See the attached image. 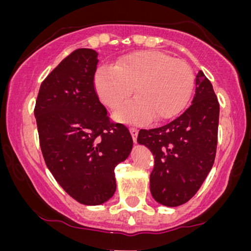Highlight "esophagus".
<instances>
[{
	"label": "esophagus",
	"instance_id": "1",
	"mask_svg": "<svg viewBox=\"0 0 251 251\" xmlns=\"http://www.w3.org/2000/svg\"><path fill=\"white\" fill-rule=\"evenodd\" d=\"M129 133L132 135V139H133L134 143H137V137H138V129L134 127L129 128Z\"/></svg>",
	"mask_w": 251,
	"mask_h": 251
}]
</instances>
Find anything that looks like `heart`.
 I'll return each mask as SVG.
<instances>
[{
    "label": "heart",
    "mask_w": 251,
    "mask_h": 251,
    "mask_svg": "<svg viewBox=\"0 0 251 251\" xmlns=\"http://www.w3.org/2000/svg\"><path fill=\"white\" fill-rule=\"evenodd\" d=\"M195 86L191 67L158 50L135 51L113 67L101 66L94 74L97 96L107 108H116L131 96L135 99L114 112L119 122H165L183 111Z\"/></svg>",
    "instance_id": "b5f03b06"
}]
</instances>
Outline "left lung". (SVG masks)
<instances>
[{"instance_id":"1","label":"left lung","mask_w":251,"mask_h":251,"mask_svg":"<svg viewBox=\"0 0 251 251\" xmlns=\"http://www.w3.org/2000/svg\"><path fill=\"white\" fill-rule=\"evenodd\" d=\"M220 103L201 71L190 107L171 123L140 129L137 142L154 155L150 190L155 201L178 206L191 200L214 165Z\"/></svg>"}]
</instances>
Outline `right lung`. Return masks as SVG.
<instances>
[{"label": "right lung", "mask_w": 251, "mask_h": 251, "mask_svg": "<svg viewBox=\"0 0 251 251\" xmlns=\"http://www.w3.org/2000/svg\"><path fill=\"white\" fill-rule=\"evenodd\" d=\"M98 53L74 50L40 86L34 114L47 168L72 198L100 205L117 189L114 169L133 146L123 124L109 122L94 89Z\"/></svg>", "instance_id": "right-lung-1"}]
</instances>
